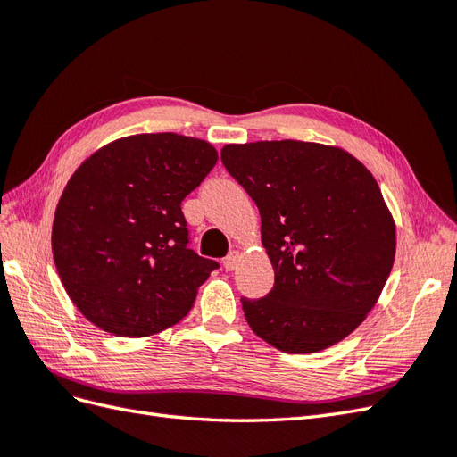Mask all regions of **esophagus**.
Returning a JSON list of instances; mask_svg holds the SVG:
<instances>
[{
    "instance_id": "1",
    "label": "esophagus",
    "mask_w": 457,
    "mask_h": 457,
    "mask_svg": "<svg viewBox=\"0 0 457 457\" xmlns=\"http://www.w3.org/2000/svg\"><path fill=\"white\" fill-rule=\"evenodd\" d=\"M238 262H240V252H237V250H232L227 257H225V261H223V265H225V269L227 270H234L238 267Z\"/></svg>"
}]
</instances>
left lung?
<instances>
[{
	"label": "left lung",
	"mask_w": 457,
	"mask_h": 457,
	"mask_svg": "<svg viewBox=\"0 0 457 457\" xmlns=\"http://www.w3.org/2000/svg\"><path fill=\"white\" fill-rule=\"evenodd\" d=\"M220 160L257 204L274 269L265 297H242L247 324L289 354L347 337L395 262V220L376 179L349 152L318 143L227 145Z\"/></svg>",
	"instance_id": "obj_1"
}]
</instances>
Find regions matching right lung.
Masks as SVG:
<instances>
[{
	"mask_svg": "<svg viewBox=\"0 0 457 457\" xmlns=\"http://www.w3.org/2000/svg\"><path fill=\"white\" fill-rule=\"evenodd\" d=\"M217 163L205 141L177 133L123 137L68 181L53 219L54 267L91 324L146 337L177 324L219 267L188 250L181 202Z\"/></svg>",
	"mask_w": 457,
	"mask_h": 457,
	"instance_id": "right-lung-1",
	"label": "right lung"
}]
</instances>
